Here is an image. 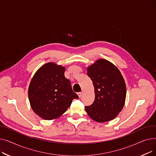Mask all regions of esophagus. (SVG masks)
Listing matches in <instances>:
<instances>
[{"label": "esophagus", "instance_id": "esophagus-1", "mask_svg": "<svg viewBox=\"0 0 156 156\" xmlns=\"http://www.w3.org/2000/svg\"><path fill=\"white\" fill-rule=\"evenodd\" d=\"M82 92H78V97H80V98H81V97H82Z\"/></svg>", "mask_w": 156, "mask_h": 156}]
</instances>
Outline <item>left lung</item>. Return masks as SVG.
<instances>
[{"instance_id": "obj_1", "label": "left lung", "mask_w": 156, "mask_h": 156, "mask_svg": "<svg viewBox=\"0 0 156 156\" xmlns=\"http://www.w3.org/2000/svg\"><path fill=\"white\" fill-rule=\"evenodd\" d=\"M92 80L95 100L85 106L93 120L104 122L115 118L123 108L126 95V84L119 70L111 62L101 59L87 68Z\"/></svg>"}]
</instances>
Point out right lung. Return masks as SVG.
Here are the masks:
<instances>
[{"label":"right lung","mask_w":156,"mask_h":156,"mask_svg":"<svg viewBox=\"0 0 156 156\" xmlns=\"http://www.w3.org/2000/svg\"><path fill=\"white\" fill-rule=\"evenodd\" d=\"M65 68L54 62L43 65L32 78L28 88L31 107L45 120L60 117L78 96L64 76Z\"/></svg>","instance_id":"add662e5"}]
</instances>
